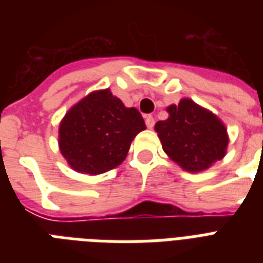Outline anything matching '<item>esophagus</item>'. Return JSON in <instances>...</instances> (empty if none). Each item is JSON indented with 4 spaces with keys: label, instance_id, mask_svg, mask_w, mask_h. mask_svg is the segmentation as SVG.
<instances>
[{
    "label": "esophagus",
    "instance_id": "obj_1",
    "mask_svg": "<svg viewBox=\"0 0 263 263\" xmlns=\"http://www.w3.org/2000/svg\"><path fill=\"white\" fill-rule=\"evenodd\" d=\"M144 121H146L147 128H153L154 127V124H156V120H154V117H153L152 115L146 116V117H144Z\"/></svg>",
    "mask_w": 263,
    "mask_h": 263
}]
</instances>
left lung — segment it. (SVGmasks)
Returning a JSON list of instances; mask_svg holds the SVG:
<instances>
[{"mask_svg":"<svg viewBox=\"0 0 263 263\" xmlns=\"http://www.w3.org/2000/svg\"><path fill=\"white\" fill-rule=\"evenodd\" d=\"M169 117L156 124L164 152L188 172H200L225 156L228 135L217 116L191 99L166 109Z\"/></svg>","mask_w":263,"mask_h":263,"instance_id":"8db88e82","label":"left lung"}]
</instances>
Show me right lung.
<instances>
[{"label": "right lung", "instance_id": "add662e5", "mask_svg": "<svg viewBox=\"0 0 263 263\" xmlns=\"http://www.w3.org/2000/svg\"><path fill=\"white\" fill-rule=\"evenodd\" d=\"M146 129L135 107H125L109 90L95 91L60 124V150L72 168L99 175L125 160L131 142Z\"/></svg>", "mask_w": 263, "mask_h": 263}]
</instances>
